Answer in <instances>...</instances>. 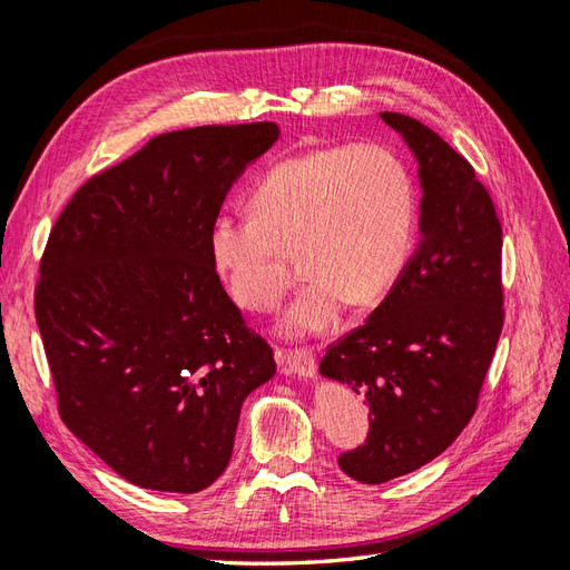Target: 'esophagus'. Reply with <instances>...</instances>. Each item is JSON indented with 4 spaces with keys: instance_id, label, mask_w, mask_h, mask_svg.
I'll list each match as a JSON object with an SVG mask.
<instances>
[{
    "instance_id": "obj_1",
    "label": "esophagus",
    "mask_w": 570,
    "mask_h": 570,
    "mask_svg": "<svg viewBox=\"0 0 570 570\" xmlns=\"http://www.w3.org/2000/svg\"><path fill=\"white\" fill-rule=\"evenodd\" d=\"M281 366L285 373H295L302 377H312L316 373V354L312 347H295L278 352Z\"/></svg>"
}]
</instances>
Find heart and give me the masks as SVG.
<instances>
[{
	"label": "heart",
	"instance_id": "1",
	"mask_svg": "<svg viewBox=\"0 0 570 570\" xmlns=\"http://www.w3.org/2000/svg\"><path fill=\"white\" fill-rule=\"evenodd\" d=\"M254 216L209 228L216 273L237 304L266 312L289 285V256L308 283L281 327L333 325L344 304H373L402 278L419 237V195L404 161L381 145H337L289 157L252 189Z\"/></svg>",
	"mask_w": 570,
	"mask_h": 570
}]
</instances>
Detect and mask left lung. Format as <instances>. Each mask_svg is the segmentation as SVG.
<instances>
[{
    "label": "left lung",
    "instance_id": "8db88e82",
    "mask_svg": "<svg viewBox=\"0 0 570 570\" xmlns=\"http://www.w3.org/2000/svg\"><path fill=\"white\" fill-rule=\"evenodd\" d=\"M381 116L421 166L423 239L385 302L321 358L325 377L368 404V438L337 459L366 485L421 469L459 438L504 325L502 223L488 187L421 120Z\"/></svg>",
    "mask_w": 570,
    "mask_h": 570
}]
</instances>
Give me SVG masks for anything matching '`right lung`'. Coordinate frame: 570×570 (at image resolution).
<instances>
[{
    "label": "right lung",
    "mask_w": 570,
    "mask_h": 570,
    "mask_svg": "<svg viewBox=\"0 0 570 570\" xmlns=\"http://www.w3.org/2000/svg\"><path fill=\"white\" fill-rule=\"evenodd\" d=\"M278 126L164 132L85 180L40 258L36 318L59 416L145 490L193 494L226 471L271 344L220 285L209 228Z\"/></svg>",
    "instance_id": "obj_1"
}]
</instances>
